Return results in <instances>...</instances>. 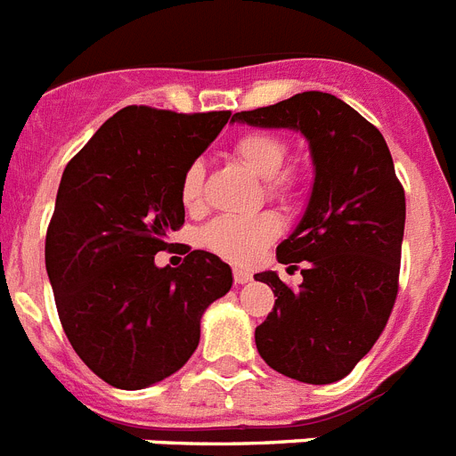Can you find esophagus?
<instances>
[{
    "instance_id": "obj_1",
    "label": "esophagus",
    "mask_w": 456,
    "mask_h": 456,
    "mask_svg": "<svg viewBox=\"0 0 456 456\" xmlns=\"http://www.w3.org/2000/svg\"><path fill=\"white\" fill-rule=\"evenodd\" d=\"M232 279H235L237 286H242V283L251 281V274H248V272H244V270H240V267H235V270H232Z\"/></svg>"
}]
</instances>
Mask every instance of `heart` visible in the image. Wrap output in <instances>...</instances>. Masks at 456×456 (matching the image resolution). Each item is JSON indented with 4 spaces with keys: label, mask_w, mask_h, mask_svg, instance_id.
<instances>
[{
    "label": "heart",
    "mask_w": 456,
    "mask_h": 456,
    "mask_svg": "<svg viewBox=\"0 0 456 456\" xmlns=\"http://www.w3.org/2000/svg\"><path fill=\"white\" fill-rule=\"evenodd\" d=\"M232 154L263 180V193L279 208H297L305 196V180L295 168H283L288 145L281 135L270 131H248L232 142ZM205 168L193 161L182 175L180 198L186 209H198L202 200ZM279 235V221L267 212L251 216H219L200 232L202 247L221 258L244 265L251 263Z\"/></svg>",
    "instance_id": "1"
}]
</instances>
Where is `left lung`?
Here are the masks:
<instances>
[{
	"label": "left lung",
	"mask_w": 456,
	"mask_h": 456,
	"mask_svg": "<svg viewBox=\"0 0 456 456\" xmlns=\"http://www.w3.org/2000/svg\"><path fill=\"white\" fill-rule=\"evenodd\" d=\"M251 126L297 128L316 166L309 208L276 260L302 263V283L274 274V309L256 328V348L274 371L311 385L341 380L379 341L399 293L406 196L383 134L325 92L235 112Z\"/></svg>",
	"instance_id": "8db88e82"
}]
</instances>
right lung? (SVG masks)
Returning a JSON list of instances; mask_svg holds the SVG:
<instances>
[{"mask_svg": "<svg viewBox=\"0 0 456 456\" xmlns=\"http://www.w3.org/2000/svg\"><path fill=\"white\" fill-rule=\"evenodd\" d=\"M228 119L126 106L66 163L45 270L73 350L112 387L142 390L184 367L202 311L231 290V267L209 251L154 265L184 225L182 175Z\"/></svg>", "mask_w": 456, "mask_h": 456, "instance_id": "obj_1", "label": "right lung"}]
</instances>
